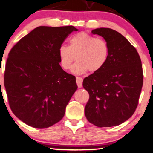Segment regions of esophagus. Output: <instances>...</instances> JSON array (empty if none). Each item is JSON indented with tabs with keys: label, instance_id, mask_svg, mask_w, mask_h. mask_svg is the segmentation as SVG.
Returning a JSON list of instances; mask_svg holds the SVG:
<instances>
[{
	"label": "esophagus",
	"instance_id": "34e87169",
	"mask_svg": "<svg viewBox=\"0 0 153 153\" xmlns=\"http://www.w3.org/2000/svg\"><path fill=\"white\" fill-rule=\"evenodd\" d=\"M76 83L78 85V88H82V78H80V77H76Z\"/></svg>",
	"mask_w": 153,
	"mask_h": 153
}]
</instances>
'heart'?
Masks as SVG:
<instances>
[{"instance_id": "heart-1", "label": "heart", "mask_w": 153, "mask_h": 153, "mask_svg": "<svg viewBox=\"0 0 153 153\" xmlns=\"http://www.w3.org/2000/svg\"><path fill=\"white\" fill-rule=\"evenodd\" d=\"M58 56L60 65L63 70H69L76 57L78 61L71 69L73 73L84 74L88 71L96 73L107 63L109 56V47L105 40L82 32L70 39L68 46H60Z\"/></svg>"}]
</instances>
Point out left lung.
<instances>
[{
	"label": "left lung",
	"instance_id": "8db88e82",
	"mask_svg": "<svg viewBox=\"0 0 153 153\" xmlns=\"http://www.w3.org/2000/svg\"><path fill=\"white\" fill-rule=\"evenodd\" d=\"M92 33L107 42L109 56L101 70L83 80L90 94L85 114L97 126H114L128 120L138 106L143 82L141 60L136 48L117 31L102 27Z\"/></svg>",
	"mask_w": 153,
	"mask_h": 153
}]
</instances>
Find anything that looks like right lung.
<instances>
[{"instance_id":"obj_1","label":"right lung","mask_w":153,"mask_h":153,"mask_svg":"<svg viewBox=\"0 0 153 153\" xmlns=\"http://www.w3.org/2000/svg\"><path fill=\"white\" fill-rule=\"evenodd\" d=\"M73 26H40L11 49L4 85L13 114L30 126L46 128L61 121L78 86L59 64L58 50Z\"/></svg>"}]
</instances>
